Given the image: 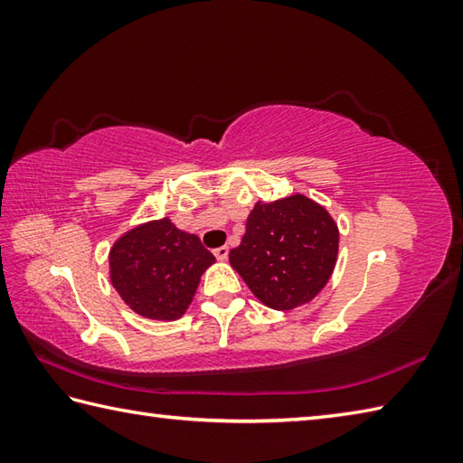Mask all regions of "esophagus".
<instances>
[{
  "mask_svg": "<svg viewBox=\"0 0 463 463\" xmlns=\"http://www.w3.org/2000/svg\"><path fill=\"white\" fill-rule=\"evenodd\" d=\"M214 257L219 259V260H226V259H229V247L216 249V250H214Z\"/></svg>",
  "mask_w": 463,
  "mask_h": 463,
  "instance_id": "obj_1",
  "label": "esophagus"
}]
</instances>
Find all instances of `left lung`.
<instances>
[{
    "label": "left lung",
    "instance_id": "8db88e82",
    "mask_svg": "<svg viewBox=\"0 0 463 463\" xmlns=\"http://www.w3.org/2000/svg\"><path fill=\"white\" fill-rule=\"evenodd\" d=\"M340 232L332 214L307 194L254 204L247 232L229 254L250 292L274 310L317 298L338 260Z\"/></svg>",
    "mask_w": 463,
    "mask_h": 463
}]
</instances>
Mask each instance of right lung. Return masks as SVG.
<instances>
[{
    "label": "right lung",
    "instance_id": "right-lung-1",
    "mask_svg": "<svg viewBox=\"0 0 463 463\" xmlns=\"http://www.w3.org/2000/svg\"><path fill=\"white\" fill-rule=\"evenodd\" d=\"M213 262L214 257L196 234L176 229L165 216L135 224L113 242L109 279L135 314L171 322L189 308Z\"/></svg>",
    "mask_w": 463,
    "mask_h": 463
}]
</instances>
